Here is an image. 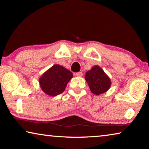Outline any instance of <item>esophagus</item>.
I'll use <instances>...</instances> for the list:
<instances>
[{
	"label": "esophagus",
	"mask_w": 149,
	"mask_h": 149,
	"mask_svg": "<svg viewBox=\"0 0 149 149\" xmlns=\"http://www.w3.org/2000/svg\"><path fill=\"white\" fill-rule=\"evenodd\" d=\"M75 75H76L77 77H82L83 76V73L82 72H77V73H75Z\"/></svg>",
	"instance_id": "obj_1"
}]
</instances>
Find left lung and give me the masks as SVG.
I'll use <instances>...</instances> for the list:
<instances>
[{
  "label": "left lung",
  "instance_id": "obj_1",
  "mask_svg": "<svg viewBox=\"0 0 149 149\" xmlns=\"http://www.w3.org/2000/svg\"><path fill=\"white\" fill-rule=\"evenodd\" d=\"M85 79L91 93L97 95L106 92L111 85V81L108 75L98 65L93 66L86 73Z\"/></svg>",
  "mask_w": 149,
  "mask_h": 149
}]
</instances>
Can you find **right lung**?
Segmentation results:
<instances>
[{"label": "right lung", "instance_id": "add662e5", "mask_svg": "<svg viewBox=\"0 0 149 149\" xmlns=\"http://www.w3.org/2000/svg\"><path fill=\"white\" fill-rule=\"evenodd\" d=\"M73 74L68 69L58 64L44 72L39 79L41 89L47 95L54 97L65 91Z\"/></svg>", "mask_w": 149, "mask_h": 149}]
</instances>
